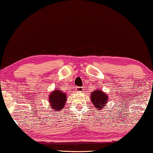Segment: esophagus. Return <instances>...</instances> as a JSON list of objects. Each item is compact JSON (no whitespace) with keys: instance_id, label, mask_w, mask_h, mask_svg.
Segmentation results:
<instances>
[{"instance_id":"34e87169","label":"esophagus","mask_w":153,"mask_h":153,"mask_svg":"<svg viewBox=\"0 0 153 153\" xmlns=\"http://www.w3.org/2000/svg\"><path fill=\"white\" fill-rule=\"evenodd\" d=\"M76 90L78 92H83L84 88H83V87H82V86H78V87H76Z\"/></svg>"}]
</instances>
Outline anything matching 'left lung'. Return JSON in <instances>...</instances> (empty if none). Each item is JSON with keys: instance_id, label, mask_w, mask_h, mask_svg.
<instances>
[{"instance_id": "8db88e82", "label": "left lung", "mask_w": 153, "mask_h": 153, "mask_svg": "<svg viewBox=\"0 0 153 153\" xmlns=\"http://www.w3.org/2000/svg\"><path fill=\"white\" fill-rule=\"evenodd\" d=\"M91 101H93V105L97 110H100L105 106L108 99V95L103 93L102 91H93L91 94Z\"/></svg>"}]
</instances>
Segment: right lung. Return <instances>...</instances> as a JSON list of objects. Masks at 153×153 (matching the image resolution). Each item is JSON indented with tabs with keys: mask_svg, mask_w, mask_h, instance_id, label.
<instances>
[{
	"mask_svg": "<svg viewBox=\"0 0 153 153\" xmlns=\"http://www.w3.org/2000/svg\"><path fill=\"white\" fill-rule=\"evenodd\" d=\"M67 101L66 94L60 91H54L50 93L49 102L51 107L55 109L56 111H59L64 108L65 102Z\"/></svg>",
	"mask_w": 153,
	"mask_h": 153,
	"instance_id": "obj_1",
	"label": "right lung"
}]
</instances>
